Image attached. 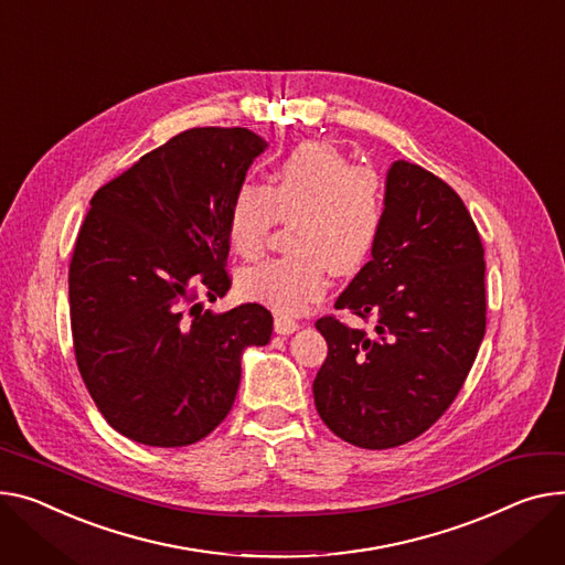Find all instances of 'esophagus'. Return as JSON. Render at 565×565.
<instances>
[{"instance_id": "1", "label": "esophagus", "mask_w": 565, "mask_h": 565, "mask_svg": "<svg viewBox=\"0 0 565 565\" xmlns=\"http://www.w3.org/2000/svg\"><path fill=\"white\" fill-rule=\"evenodd\" d=\"M299 329V322H295L292 318L288 316H277L275 318V331L281 333V335H288V333H295Z\"/></svg>"}]
</instances>
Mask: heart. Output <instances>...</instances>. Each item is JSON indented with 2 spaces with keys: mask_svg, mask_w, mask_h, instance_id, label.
I'll return each instance as SVG.
<instances>
[{
  "mask_svg": "<svg viewBox=\"0 0 565 565\" xmlns=\"http://www.w3.org/2000/svg\"><path fill=\"white\" fill-rule=\"evenodd\" d=\"M290 249L238 275V290L281 313H305L324 295L331 266L352 273L380 241L384 206L380 181L329 142L297 145L268 185L243 181L230 204L227 236L245 258L263 252L277 220H295Z\"/></svg>",
  "mask_w": 565,
  "mask_h": 565,
  "instance_id": "1",
  "label": "heart"
}]
</instances>
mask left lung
Returning a JSON list of instances; mask_svg holds the SVG:
<instances>
[{"instance_id":"left-lung-1","label":"left lung","mask_w":565,"mask_h":565,"mask_svg":"<svg viewBox=\"0 0 565 565\" xmlns=\"http://www.w3.org/2000/svg\"><path fill=\"white\" fill-rule=\"evenodd\" d=\"M483 247L461 198L429 170L395 161L372 258L335 309L372 331L320 318L327 359L313 399L324 425L363 449L427 431L455 402L486 331Z\"/></svg>"}]
</instances>
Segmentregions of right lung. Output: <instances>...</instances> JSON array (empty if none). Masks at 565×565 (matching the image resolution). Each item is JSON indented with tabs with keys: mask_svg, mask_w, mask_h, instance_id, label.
I'll list each match as a JSON object with an SVG mask.
<instances>
[{
	"mask_svg": "<svg viewBox=\"0 0 565 565\" xmlns=\"http://www.w3.org/2000/svg\"><path fill=\"white\" fill-rule=\"evenodd\" d=\"M268 142L188 129L102 185L70 260L72 341L106 423L152 447L209 436L234 406L247 348L270 343L260 305L204 311L232 281L227 215Z\"/></svg>",
	"mask_w": 565,
	"mask_h": 565,
	"instance_id": "1",
	"label": "right lung"
}]
</instances>
